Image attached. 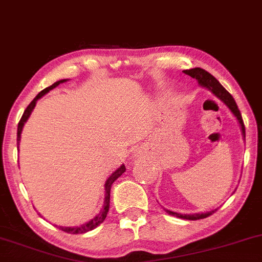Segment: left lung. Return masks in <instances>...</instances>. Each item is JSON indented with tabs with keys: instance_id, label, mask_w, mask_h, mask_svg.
I'll use <instances>...</instances> for the list:
<instances>
[{
	"instance_id": "1",
	"label": "left lung",
	"mask_w": 262,
	"mask_h": 262,
	"mask_svg": "<svg viewBox=\"0 0 262 262\" xmlns=\"http://www.w3.org/2000/svg\"><path fill=\"white\" fill-rule=\"evenodd\" d=\"M183 73H185L189 77L194 78V79L198 80V83H199L201 86L206 88V89H209L211 93L215 94V95L219 97L220 100L223 101V102L226 103L227 107H228L229 110H231V112L233 115L235 116L238 119L239 124H241V128H242V133L244 135L245 138V125H244V122H243V118H242V113L239 111L237 103H235L234 99H233V96L231 94L227 91L225 88L222 86L221 84H220V81L216 79L213 75H211L209 72H206L205 69L203 68H191V69H187V71H183ZM167 213H169V215L172 216H176V217H179V219H184V220H190V221H195V220H201V219H206V217H209L212 215L213 212H215L216 210H212V211H209V212H204V213H191V215H182V213H177V212H173V211H169V210H166Z\"/></svg>"
}]
</instances>
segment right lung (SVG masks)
Listing matches in <instances>:
<instances>
[{
	"instance_id": "1",
	"label": "right lung",
	"mask_w": 262,
	"mask_h": 262,
	"mask_svg": "<svg viewBox=\"0 0 262 262\" xmlns=\"http://www.w3.org/2000/svg\"><path fill=\"white\" fill-rule=\"evenodd\" d=\"M64 81H67L66 79H62V80H58L56 81L55 84H52L51 86L46 88V89H43L42 91H40L39 94H37L35 99H34L31 102L29 103V106L25 108V111L23 113V116H21L19 123H18V132H17V144L19 145V141H20V134H21V129L24 127V123L28 121V118H29V116L31 115V111L34 110V107L36 105V101L40 99L41 96H43L45 94L49 93L50 90L55 89L57 85H59L61 83H64ZM125 172V167L124 165H122L119 168L117 169L116 172H113L111 176H110L108 178H107V181L105 183V201H103V206H102V210L100 211L99 215H96L94 217L93 220H90L89 222L84 223V225L81 226H78V227H61L59 226L58 228L62 229L63 232L66 233H69V234H83V233H86L89 231H93L94 228H96L97 226H100L101 223L105 221L106 216H107V212H108V209H110V193H111V187L113 184V182L116 181L118 177H121L123 173Z\"/></svg>"
}]
</instances>
